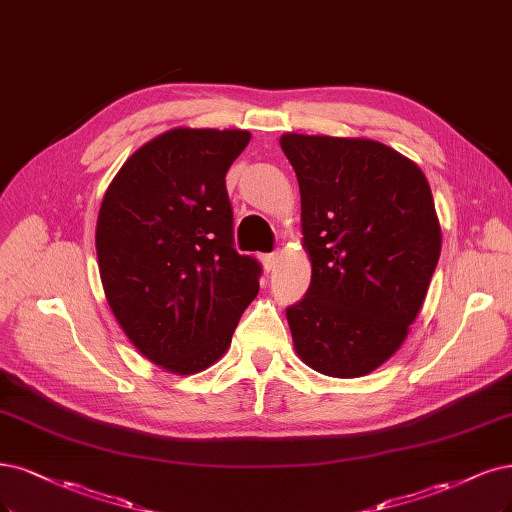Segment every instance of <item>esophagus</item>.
Wrapping results in <instances>:
<instances>
[{
	"mask_svg": "<svg viewBox=\"0 0 512 512\" xmlns=\"http://www.w3.org/2000/svg\"><path fill=\"white\" fill-rule=\"evenodd\" d=\"M277 260H279V254H277V252H273V254H262V256H260V262H262L264 271H273Z\"/></svg>",
	"mask_w": 512,
	"mask_h": 512,
	"instance_id": "1",
	"label": "esophagus"
}]
</instances>
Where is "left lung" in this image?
<instances>
[{
    "instance_id": "1",
    "label": "left lung",
    "mask_w": 512,
    "mask_h": 512,
    "mask_svg": "<svg viewBox=\"0 0 512 512\" xmlns=\"http://www.w3.org/2000/svg\"><path fill=\"white\" fill-rule=\"evenodd\" d=\"M301 190L311 286L286 309L298 358L354 379L390 360L426 301L440 256L432 190L407 156L375 139L286 133Z\"/></svg>"
}]
</instances>
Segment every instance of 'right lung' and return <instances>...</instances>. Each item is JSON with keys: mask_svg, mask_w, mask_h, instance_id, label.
<instances>
[{"mask_svg": "<svg viewBox=\"0 0 512 512\" xmlns=\"http://www.w3.org/2000/svg\"><path fill=\"white\" fill-rule=\"evenodd\" d=\"M250 139L241 129H171L127 158L101 201L105 298L142 356L175 375L218 362L260 290L258 260L233 248L224 182Z\"/></svg>", "mask_w": 512, "mask_h": 512, "instance_id": "1", "label": "right lung"}]
</instances>
